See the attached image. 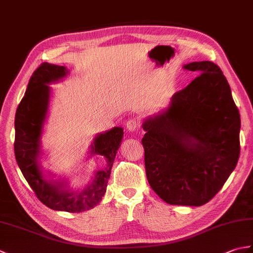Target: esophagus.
<instances>
[{"instance_id": "34e87169", "label": "esophagus", "mask_w": 253, "mask_h": 253, "mask_svg": "<svg viewBox=\"0 0 253 253\" xmlns=\"http://www.w3.org/2000/svg\"><path fill=\"white\" fill-rule=\"evenodd\" d=\"M138 128V122L136 120H133V118H131V120H128L126 122V129L128 131L130 132H133Z\"/></svg>"}]
</instances>
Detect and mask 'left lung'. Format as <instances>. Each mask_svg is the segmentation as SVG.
Listing matches in <instances>:
<instances>
[{
	"label": "left lung",
	"instance_id": "obj_1",
	"mask_svg": "<svg viewBox=\"0 0 253 253\" xmlns=\"http://www.w3.org/2000/svg\"><path fill=\"white\" fill-rule=\"evenodd\" d=\"M199 75L164 110L143 120L147 178L169 204L200 207L237 165L240 115L221 68L209 61L182 66Z\"/></svg>",
	"mask_w": 253,
	"mask_h": 253
}]
</instances>
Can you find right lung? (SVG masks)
Here are the masks:
<instances>
[{
    "instance_id": "right-lung-1",
    "label": "right lung",
    "mask_w": 253,
    "mask_h": 253,
    "mask_svg": "<svg viewBox=\"0 0 253 253\" xmlns=\"http://www.w3.org/2000/svg\"><path fill=\"white\" fill-rule=\"evenodd\" d=\"M68 74L65 66L49 63L41 64L32 74L16 111L14 150L21 173L42 203L55 211L78 213L98 206L105 195L124 130L122 127H113L94 137L89 147L88 158L101 155L105 160V168L94 170L91 180L84 188L71 189L67 179H54V174L51 171L44 173L41 164L43 154L41 139L52 93L49 84L60 82Z\"/></svg>"
}]
</instances>
